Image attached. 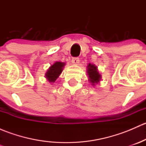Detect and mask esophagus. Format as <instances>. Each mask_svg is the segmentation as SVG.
<instances>
[{"instance_id": "1", "label": "esophagus", "mask_w": 146, "mask_h": 146, "mask_svg": "<svg viewBox=\"0 0 146 146\" xmlns=\"http://www.w3.org/2000/svg\"><path fill=\"white\" fill-rule=\"evenodd\" d=\"M71 62L73 64L77 65L79 64V62H80V59H79V58H72Z\"/></svg>"}]
</instances>
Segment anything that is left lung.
Masks as SVG:
<instances>
[{
    "mask_svg": "<svg viewBox=\"0 0 146 146\" xmlns=\"http://www.w3.org/2000/svg\"><path fill=\"white\" fill-rule=\"evenodd\" d=\"M87 68H88L87 72L89 76L90 82H92V85H95V84L98 83L101 79V75L98 72V67L94 64H89Z\"/></svg>",
    "mask_w": 146,
    "mask_h": 146,
    "instance_id": "8db88e82",
    "label": "left lung"
}]
</instances>
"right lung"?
Returning <instances> with one entry per match:
<instances>
[{
    "label": "right lung",
    "instance_id": "right-lung-1",
    "mask_svg": "<svg viewBox=\"0 0 146 146\" xmlns=\"http://www.w3.org/2000/svg\"><path fill=\"white\" fill-rule=\"evenodd\" d=\"M65 63L57 61L54 63L52 66H50L45 74L46 78L48 80V81L50 82H55L62 72Z\"/></svg>",
    "mask_w": 146,
    "mask_h": 146
}]
</instances>
